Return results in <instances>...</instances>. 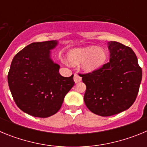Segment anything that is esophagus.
<instances>
[{
    "mask_svg": "<svg viewBox=\"0 0 147 147\" xmlns=\"http://www.w3.org/2000/svg\"><path fill=\"white\" fill-rule=\"evenodd\" d=\"M74 80L75 83L80 82L82 81V77L80 75H78L77 74H75L74 76Z\"/></svg>",
    "mask_w": 147,
    "mask_h": 147,
    "instance_id": "34e87169",
    "label": "esophagus"
}]
</instances>
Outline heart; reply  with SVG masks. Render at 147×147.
I'll return each instance as SVG.
<instances>
[{
	"label": "heart",
	"mask_w": 147,
	"mask_h": 147,
	"mask_svg": "<svg viewBox=\"0 0 147 147\" xmlns=\"http://www.w3.org/2000/svg\"><path fill=\"white\" fill-rule=\"evenodd\" d=\"M107 59V51L103 48L94 45L74 49L69 53L68 59L73 65L82 63L85 72H93L105 65Z\"/></svg>",
	"instance_id": "obj_1"
}]
</instances>
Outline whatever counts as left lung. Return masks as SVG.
<instances>
[{
  "instance_id": "obj_1",
  "label": "left lung",
  "mask_w": 147,
  "mask_h": 147,
  "mask_svg": "<svg viewBox=\"0 0 147 147\" xmlns=\"http://www.w3.org/2000/svg\"><path fill=\"white\" fill-rule=\"evenodd\" d=\"M107 45L110 61L96 71L80 74L86 85L85 105L101 116L129 109L136 101L142 80V70L134 51L115 41Z\"/></svg>"
}]
</instances>
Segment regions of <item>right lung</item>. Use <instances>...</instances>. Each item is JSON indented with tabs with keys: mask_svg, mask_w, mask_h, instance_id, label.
Listing matches in <instances>:
<instances>
[{
	"mask_svg": "<svg viewBox=\"0 0 147 147\" xmlns=\"http://www.w3.org/2000/svg\"><path fill=\"white\" fill-rule=\"evenodd\" d=\"M58 41L32 42L14 57L8 84L14 101L26 113L47 118L58 112L65 95L74 85V75L62 76L51 50Z\"/></svg>",
	"mask_w": 147,
	"mask_h": 147,
	"instance_id": "right-lung-1",
	"label": "right lung"
}]
</instances>
